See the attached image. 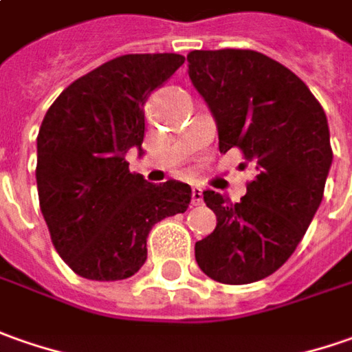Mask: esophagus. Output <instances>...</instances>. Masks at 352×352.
<instances>
[{"label":"esophagus","mask_w":352,"mask_h":352,"mask_svg":"<svg viewBox=\"0 0 352 352\" xmlns=\"http://www.w3.org/2000/svg\"><path fill=\"white\" fill-rule=\"evenodd\" d=\"M192 204L195 206H199V204H202V188L200 187H192Z\"/></svg>","instance_id":"34e87169"}]
</instances>
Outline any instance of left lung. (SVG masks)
I'll return each instance as SVG.
<instances>
[{"mask_svg": "<svg viewBox=\"0 0 352 352\" xmlns=\"http://www.w3.org/2000/svg\"><path fill=\"white\" fill-rule=\"evenodd\" d=\"M187 60L220 153L239 148L257 171L239 202L204 190L216 228L195 257L214 280L249 285L285 265L320 208L333 162L327 116L296 74L261 52L195 50Z\"/></svg>", "mask_w": 352, "mask_h": 352, "instance_id": "1", "label": "left lung"}]
</instances>
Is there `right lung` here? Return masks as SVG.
Segmentation results:
<instances>
[{
  "instance_id": "1",
  "label": "right lung",
  "mask_w": 352,
  "mask_h": 352,
  "mask_svg": "<svg viewBox=\"0 0 352 352\" xmlns=\"http://www.w3.org/2000/svg\"><path fill=\"white\" fill-rule=\"evenodd\" d=\"M181 54H126L76 79L44 116L36 138V187L56 251L89 280H122L148 259V234L185 212L187 183L153 185L130 173L142 152L150 95L183 66Z\"/></svg>"
}]
</instances>
